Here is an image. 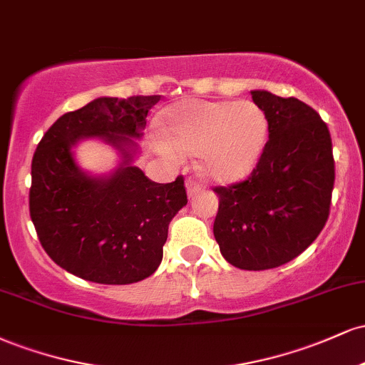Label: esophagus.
Here are the masks:
<instances>
[{"mask_svg": "<svg viewBox=\"0 0 365 365\" xmlns=\"http://www.w3.org/2000/svg\"><path fill=\"white\" fill-rule=\"evenodd\" d=\"M202 188H204L202 182H199V180H195V178H188L187 180V194H188V197H194L195 194H199Z\"/></svg>", "mask_w": 365, "mask_h": 365, "instance_id": "1", "label": "esophagus"}]
</instances>
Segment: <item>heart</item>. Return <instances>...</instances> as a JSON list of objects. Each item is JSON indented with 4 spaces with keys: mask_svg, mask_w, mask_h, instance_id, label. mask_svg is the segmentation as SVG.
Returning a JSON list of instances; mask_svg holds the SVG:
<instances>
[{
    "mask_svg": "<svg viewBox=\"0 0 365 365\" xmlns=\"http://www.w3.org/2000/svg\"><path fill=\"white\" fill-rule=\"evenodd\" d=\"M165 137L156 148L163 156L180 153L200 156L204 170L216 180H237L254 168L267 139V118L250 101L187 99L166 110L161 118Z\"/></svg>",
    "mask_w": 365,
    "mask_h": 365,
    "instance_id": "b5f03b06",
    "label": "heart"
}]
</instances>
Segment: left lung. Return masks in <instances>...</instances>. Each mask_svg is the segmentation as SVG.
Masks as SVG:
<instances>
[{
  "instance_id": "left-lung-1",
  "label": "left lung",
  "mask_w": 365,
  "mask_h": 365,
  "mask_svg": "<svg viewBox=\"0 0 365 365\" xmlns=\"http://www.w3.org/2000/svg\"><path fill=\"white\" fill-rule=\"evenodd\" d=\"M269 140L245 180L215 187V238L230 264L247 271L290 262L316 240L329 216L334 185L328 125L297 98L252 91Z\"/></svg>"
}]
</instances>
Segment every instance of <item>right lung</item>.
I'll use <instances>...</instances> for the list:
<instances>
[{"instance_id": "obj_1", "label": "right lung", "mask_w": 365, "mask_h": 365, "mask_svg": "<svg viewBox=\"0 0 365 365\" xmlns=\"http://www.w3.org/2000/svg\"><path fill=\"white\" fill-rule=\"evenodd\" d=\"M161 96L99 98L65 113L49 127L32 158L29 211L46 254L87 282L130 284L148 278L163 259L173 216L187 204L180 175L156 183L123 145L140 137L148 111ZM82 136H103L124 150V165L106 180L74 165L71 148Z\"/></svg>"}]
</instances>
